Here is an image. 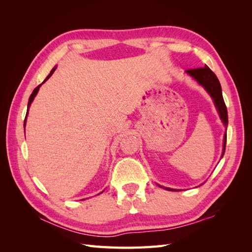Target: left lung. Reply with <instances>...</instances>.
Returning <instances> with one entry per match:
<instances>
[{
    "label": "left lung",
    "mask_w": 252,
    "mask_h": 252,
    "mask_svg": "<svg viewBox=\"0 0 252 252\" xmlns=\"http://www.w3.org/2000/svg\"><path fill=\"white\" fill-rule=\"evenodd\" d=\"M186 72L190 75V77L193 78L197 83H199L200 85H202L205 88V90L210 94L213 102H215V105L220 114V118L222 120L224 126L227 128L228 126L227 108H226V105L222 94V87H220V84L219 82V79L217 78V75L212 72V70L208 66H205L202 68H194V69H187ZM226 140H227V134L225 133L224 141H223V152H222V157L220 158H223L225 154ZM158 186L161 188H165L161 185ZM165 189L170 190V191H175V189H172V188H165Z\"/></svg>",
    "instance_id": "1"
}]
</instances>
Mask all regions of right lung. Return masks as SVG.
Returning a JSON list of instances; mask_svg holds the SVG:
<instances>
[{
  "instance_id": "1",
  "label": "right lung",
  "mask_w": 252,
  "mask_h": 252,
  "mask_svg": "<svg viewBox=\"0 0 252 252\" xmlns=\"http://www.w3.org/2000/svg\"><path fill=\"white\" fill-rule=\"evenodd\" d=\"M56 68L57 67H55V68H52V70L50 71V73L48 74V77L46 78V79H45L44 80V82L43 83H45V82H46L50 77H51V75H52V73L53 72H55V70H56ZM42 83V84H43ZM42 84H40V85L39 86H37V87H35L34 88V90L32 91V95H30V97H29V101H28V109H29V107H30V105H32V101H33V98H34V96L36 95V94H37V91H39V89H40V87L42 86ZM27 114H28V110H27V113H26V117H25V121H24V127H25V125H26V118H27Z\"/></svg>"
}]
</instances>
